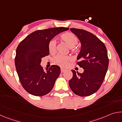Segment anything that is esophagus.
<instances>
[{
	"instance_id": "34e87169",
	"label": "esophagus",
	"mask_w": 122,
	"mask_h": 122,
	"mask_svg": "<svg viewBox=\"0 0 122 122\" xmlns=\"http://www.w3.org/2000/svg\"><path fill=\"white\" fill-rule=\"evenodd\" d=\"M65 71H66L65 69H63V68H61V72L62 73H63V72H65Z\"/></svg>"
}]
</instances>
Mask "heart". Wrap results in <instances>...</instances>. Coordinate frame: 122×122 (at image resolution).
I'll list each match as a JSON object with an SVG mask.
<instances>
[{"mask_svg": "<svg viewBox=\"0 0 122 122\" xmlns=\"http://www.w3.org/2000/svg\"><path fill=\"white\" fill-rule=\"evenodd\" d=\"M61 40L64 41L71 47H73L77 45L78 38L75 34L71 32H66L60 36ZM48 49L50 53H54L56 51V42L54 40L49 41L48 44ZM71 60V57L57 54L53 57V62L61 67H66L69 62Z\"/></svg>", "mask_w": 122, "mask_h": 122, "instance_id": "b5f03b06", "label": "heart"}]
</instances>
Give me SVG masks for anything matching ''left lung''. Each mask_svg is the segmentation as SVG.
Segmentation results:
<instances>
[{"label": "left lung", "mask_w": 122, "mask_h": 122, "mask_svg": "<svg viewBox=\"0 0 122 122\" xmlns=\"http://www.w3.org/2000/svg\"><path fill=\"white\" fill-rule=\"evenodd\" d=\"M71 31L79 39L81 49L77 64L83 68V73L72 70L73 77L69 85L74 94L88 96L96 92L102 85L109 65L106 47L102 41L92 33L72 28Z\"/></svg>", "instance_id": "8db88e82"}]
</instances>
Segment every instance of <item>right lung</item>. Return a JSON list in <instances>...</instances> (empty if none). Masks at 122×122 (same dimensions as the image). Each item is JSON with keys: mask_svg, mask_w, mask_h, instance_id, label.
Here are the masks:
<instances>
[{"mask_svg": "<svg viewBox=\"0 0 122 122\" xmlns=\"http://www.w3.org/2000/svg\"><path fill=\"white\" fill-rule=\"evenodd\" d=\"M69 28L56 27L38 30L27 36L16 50L15 65L19 80L26 92L34 96L46 95L52 90L60 68L52 65L44 71L41 59L49 55V41Z\"/></svg>", "mask_w": 122, "mask_h": 122, "instance_id": "1", "label": "right lung"}]
</instances>
